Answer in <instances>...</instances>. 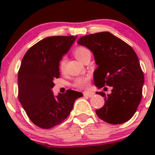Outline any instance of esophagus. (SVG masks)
I'll list each match as a JSON object with an SVG mask.
<instances>
[{"label": "esophagus", "mask_w": 155, "mask_h": 155, "mask_svg": "<svg viewBox=\"0 0 155 155\" xmlns=\"http://www.w3.org/2000/svg\"><path fill=\"white\" fill-rule=\"evenodd\" d=\"M84 96L88 97H92L95 94L94 92H90V91H86V92H83Z\"/></svg>", "instance_id": "esophagus-1"}]
</instances>
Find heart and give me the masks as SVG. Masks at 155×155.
I'll return each mask as SVG.
<instances>
[{"label":"heart","mask_w":155,"mask_h":155,"mask_svg":"<svg viewBox=\"0 0 155 155\" xmlns=\"http://www.w3.org/2000/svg\"><path fill=\"white\" fill-rule=\"evenodd\" d=\"M90 52L87 48L80 46V47L75 48L73 54L78 60H79L80 61L82 62L84 57H85L87 56V54H88ZM65 63H66V61H65V58L61 59L60 62H59L58 68L59 71H60L61 73H64L65 72ZM89 81H90V77H89V76H82V77L76 78L75 81L73 82V86L80 89L85 88L88 86Z\"/></svg>","instance_id":"1"}]
</instances>
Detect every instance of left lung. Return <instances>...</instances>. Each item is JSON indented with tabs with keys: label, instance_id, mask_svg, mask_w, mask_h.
Returning a JSON list of instances; mask_svg holds the SVG:
<instances>
[{
	"label": "left lung",
	"instance_id": "8db88e82",
	"mask_svg": "<svg viewBox=\"0 0 155 155\" xmlns=\"http://www.w3.org/2000/svg\"><path fill=\"white\" fill-rule=\"evenodd\" d=\"M78 44L94 55L98 65L94 72L95 86L112 88L109 94L96 92L104 97L105 101L103 107L96 110L97 116L111 124L127 122L140 102L144 84L143 72L135 51L109 31L84 36Z\"/></svg>",
	"mask_w": 155,
	"mask_h": 155
}]
</instances>
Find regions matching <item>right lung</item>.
<instances>
[{"label":"right lung","instance_id":"right-lung-1","mask_svg":"<svg viewBox=\"0 0 155 155\" xmlns=\"http://www.w3.org/2000/svg\"><path fill=\"white\" fill-rule=\"evenodd\" d=\"M77 36H56L41 40L27 51L18 72V98L29 119L48 129L60 124L73 108L82 92L68 90L54 96L55 78L60 77L58 65Z\"/></svg>","mask_w":155,"mask_h":155}]
</instances>
